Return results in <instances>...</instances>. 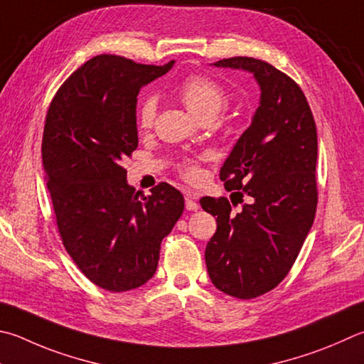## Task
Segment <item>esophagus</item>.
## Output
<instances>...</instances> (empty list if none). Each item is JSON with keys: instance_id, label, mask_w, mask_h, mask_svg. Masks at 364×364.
Here are the masks:
<instances>
[{"instance_id": "esophagus-1", "label": "esophagus", "mask_w": 364, "mask_h": 364, "mask_svg": "<svg viewBox=\"0 0 364 364\" xmlns=\"http://www.w3.org/2000/svg\"><path fill=\"white\" fill-rule=\"evenodd\" d=\"M184 200H186V210L189 211H197L199 210V203L196 200V196L193 193H184Z\"/></svg>"}]
</instances>
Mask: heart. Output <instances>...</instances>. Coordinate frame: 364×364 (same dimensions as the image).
I'll return each instance as SVG.
<instances>
[{
	"label": "heart",
	"instance_id": "heart-1",
	"mask_svg": "<svg viewBox=\"0 0 364 364\" xmlns=\"http://www.w3.org/2000/svg\"><path fill=\"white\" fill-rule=\"evenodd\" d=\"M178 95L188 109L202 122L213 121L228 105V92L213 77L205 75L188 76L178 87ZM157 114V98L146 95L140 102L136 111V122L140 129H151ZM181 173L186 178L199 175V165L193 159H184L180 164Z\"/></svg>",
	"mask_w": 364,
	"mask_h": 364
}]
</instances>
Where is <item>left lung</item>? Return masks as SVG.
I'll use <instances>...</instances> for the list:
<instances>
[{
    "instance_id": "8db88e82",
    "label": "left lung",
    "mask_w": 364,
    "mask_h": 364,
    "mask_svg": "<svg viewBox=\"0 0 364 364\" xmlns=\"http://www.w3.org/2000/svg\"><path fill=\"white\" fill-rule=\"evenodd\" d=\"M215 67L253 73L261 87L253 121L220 171L224 188L248 203L234 213L226 197L200 199L218 224L205 248L210 280L237 299H253L285 279L314 224L316 127L299 85L270 63L230 57Z\"/></svg>"
}]
</instances>
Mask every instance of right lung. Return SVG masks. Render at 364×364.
Returning a JSON list of instances; mask_svg holds the SVG:
<instances>
[{
  "label": "right lung",
  "instance_id": "add662e5",
  "mask_svg": "<svg viewBox=\"0 0 364 364\" xmlns=\"http://www.w3.org/2000/svg\"><path fill=\"white\" fill-rule=\"evenodd\" d=\"M173 63L97 55L62 84L46 116L43 165L63 247L92 283L111 293L156 274L161 242L184 210L180 191L159 183L144 196L129 186L122 167L138 146V92Z\"/></svg>",
  "mask_w": 364,
  "mask_h": 364
}]
</instances>
